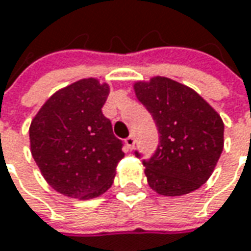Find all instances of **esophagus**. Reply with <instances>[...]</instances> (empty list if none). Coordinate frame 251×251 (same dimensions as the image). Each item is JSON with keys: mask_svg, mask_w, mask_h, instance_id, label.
I'll return each mask as SVG.
<instances>
[{"mask_svg": "<svg viewBox=\"0 0 251 251\" xmlns=\"http://www.w3.org/2000/svg\"><path fill=\"white\" fill-rule=\"evenodd\" d=\"M126 147H127V150H133L134 149V137L133 136H129L127 139L125 140Z\"/></svg>", "mask_w": 251, "mask_h": 251, "instance_id": "1", "label": "esophagus"}]
</instances>
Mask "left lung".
<instances>
[{
    "label": "left lung",
    "mask_w": 251,
    "mask_h": 251,
    "mask_svg": "<svg viewBox=\"0 0 251 251\" xmlns=\"http://www.w3.org/2000/svg\"><path fill=\"white\" fill-rule=\"evenodd\" d=\"M133 89L160 133L155 154L143 161L149 186L168 197L197 190L211 176L224 150L220 114L193 89L169 77L139 80Z\"/></svg>",
    "instance_id": "1"
}]
</instances>
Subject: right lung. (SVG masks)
I'll return each mask as SVG.
<instances>
[{"instance_id":"add662e5","label":"right lung","mask_w":251,"mask_h":251,"mask_svg":"<svg viewBox=\"0 0 251 251\" xmlns=\"http://www.w3.org/2000/svg\"><path fill=\"white\" fill-rule=\"evenodd\" d=\"M108 94L107 83L80 79L55 91L31 121V155L48 185L61 195L90 200L114 182L125 154L101 112Z\"/></svg>"}]
</instances>
